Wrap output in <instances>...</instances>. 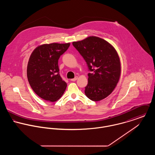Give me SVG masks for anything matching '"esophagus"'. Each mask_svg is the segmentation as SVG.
I'll list each match as a JSON object with an SVG mask.
<instances>
[{
    "mask_svg": "<svg viewBox=\"0 0 155 155\" xmlns=\"http://www.w3.org/2000/svg\"><path fill=\"white\" fill-rule=\"evenodd\" d=\"M77 79H78V77H77V76H76L74 78L71 79L70 81H73V82H74V81H76Z\"/></svg>",
    "mask_w": 155,
    "mask_h": 155,
    "instance_id": "esophagus-1",
    "label": "esophagus"
}]
</instances>
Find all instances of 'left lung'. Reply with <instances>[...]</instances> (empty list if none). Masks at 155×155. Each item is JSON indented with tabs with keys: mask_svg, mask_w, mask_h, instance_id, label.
<instances>
[{
	"mask_svg": "<svg viewBox=\"0 0 155 155\" xmlns=\"http://www.w3.org/2000/svg\"><path fill=\"white\" fill-rule=\"evenodd\" d=\"M72 44L83 57L91 71L85 90L86 96L94 101L106 98L115 88L120 76V62L116 51L108 42L96 36Z\"/></svg>",
	"mask_w": 155,
	"mask_h": 155,
	"instance_id": "1",
	"label": "left lung"
}]
</instances>
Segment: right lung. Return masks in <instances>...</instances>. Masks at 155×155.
I'll return each instance as SVG.
<instances>
[{"label": "right lung", "instance_id": "1", "mask_svg": "<svg viewBox=\"0 0 155 155\" xmlns=\"http://www.w3.org/2000/svg\"><path fill=\"white\" fill-rule=\"evenodd\" d=\"M70 44H44L31 53L27 68L28 81L34 92L46 101H57L67 87L59 74L58 60Z\"/></svg>", "mask_w": 155, "mask_h": 155}]
</instances>
